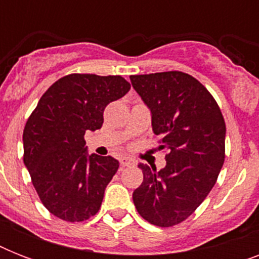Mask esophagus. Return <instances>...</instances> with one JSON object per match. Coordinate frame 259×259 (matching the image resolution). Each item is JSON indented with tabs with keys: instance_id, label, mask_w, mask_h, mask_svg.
I'll return each instance as SVG.
<instances>
[{
	"instance_id": "34e87169",
	"label": "esophagus",
	"mask_w": 259,
	"mask_h": 259,
	"mask_svg": "<svg viewBox=\"0 0 259 259\" xmlns=\"http://www.w3.org/2000/svg\"><path fill=\"white\" fill-rule=\"evenodd\" d=\"M119 164H121L122 168H125V166H130L133 165L134 161L132 160V158H127V157H122L121 160H119Z\"/></svg>"
}]
</instances>
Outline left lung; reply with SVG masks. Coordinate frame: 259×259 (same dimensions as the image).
Listing matches in <instances>:
<instances>
[{"instance_id":"1","label":"left lung","mask_w":259,"mask_h":259,"mask_svg":"<svg viewBox=\"0 0 259 259\" xmlns=\"http://www.w3.org/2000/svg\"><path fill=\"white\" fill-rule=\"evenodd\" d=\"M166 149L160 170L140 164L144 181L133 192L138 213L158 227L185 221L203 203L225 162L226 123L217 101L197 79L180 71L132 75Z\"/></svg>"}]
</instances>
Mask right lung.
Masks as SVG:
<instances>
[{
    "label": "right lung",
    "mask_w": 259,
    "mask_h": 259,
    "mask_svg": "<svg viewBox=\"0 0 259 259\" xmlns=\"http://www.w3.org/2000/svg\"><path fill=\"white\" fill-rule=\"evenodd\" d=\"M129 90L119 75H67L42 94L28 118L24 164L44 207L59 219L87 221L101 208L119 162L89 156L84 134L101 129L106 106Z\"/></svg>",
    "instance_id": "obj_1"
}]
</instances>
